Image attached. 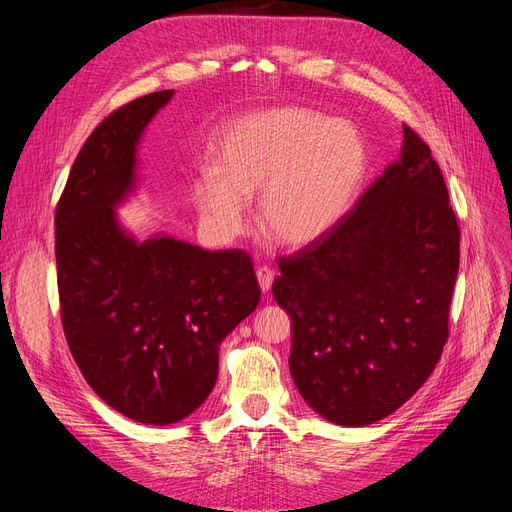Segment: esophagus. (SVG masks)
<instances>
[{"label": "esophagus", "mask_w": 512, "mask_h": 512, "mask_svg": "<svg viewBox=\"0 0 512 512\" xmlns=\"http://www.w3.org/2000/svg\"><path fill=\"white\" fill-rule=\"evenodd\" d=\"M274 276L276 274L270 270V267H259V270H257V282H259L261 292H270L272 290Z\"/></svg>", "instance_id": "obj_1"}]
</instances>
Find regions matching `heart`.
<instances>
[{"label": "heart", "instance_id": "obj_1", "mask_svg": "<svg viewBox=\"0 0 512 512\" xmlns=\"http://www.w3.org/2000/svg\"><path fill=\"white\" fill-rule=\"evenodd\" d=\"M211 155L213 170L191 182L201 222L230 240L247 224V199L259 193V226L286 249L328 236L365 172V145L351 122L294 105L236 118Z\"/></svg>", "mask_w": 512, "mask_h": 512}]
</instances>
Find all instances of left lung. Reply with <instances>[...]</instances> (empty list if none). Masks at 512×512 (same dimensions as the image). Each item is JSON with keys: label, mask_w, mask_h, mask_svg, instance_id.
<instances>
[{"label": "left lung", "mask_w": 512, "mask_h": 512, "mask_svg": "<svg viewBox=\"0 0 512 512\" xmlns=\"http://www.w3.org/2000/svg\"><path fill=\"white\" fill-rule=\"evenodd\" d=\"M402 132L398 159L328 236L280 259L272 286L292 319V380L338 425H371L405 405L448 338L461 232L432 151Z\"/></svg>", "instance_id": "left-lung-1"}]
</instances>
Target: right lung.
<instances>
[{
	"mask_svg": "<svg viewBox=\"0 0 512 512\" xmlns=\"http://www.w3.org/2000/svg\"><path fill=\"white\" fill-rule=\"evenodd\" d=\"M174 91L134 99L80 149L56 209L62 324L89 386L124 417L170 425L211 394L220 344L261 297L249 255L205 251L118 209L141 188L139 145Z\"/></svg>",
	"mask_w": 512,
	"mask_h": 512,
	"instance_id": "add662e5",
	"label": "right lung"
}]
</instances>
